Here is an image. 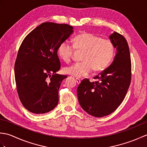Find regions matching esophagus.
Here are the masks:
<instances>
[{
    "label": "esophagus",
    "instance_id": "34e87169",
    "mask_svg": "<svg viewBox=\"0 0 147 147\" xmlns=\"http://www.w3.org/2000/svg\"><path fill=\"white\" fill-rule=\"evenodd\" d=\"M76 82H77V83H78V84H80V83H81V80H80V79H78V78H76Z\"/></svg>",
    "mask_w": 147,
    "mask_h": 147
}]
</instances>
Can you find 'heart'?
<instances>
[{
  "label": "heart",
  "mask_w": 147,
  "mask_h": 147,
  "mask_svg": "<svg viewBox=\"0 0 147 147\" xmlns=\"http://www.w3.org/2000/svg\"><path fill=\"white\" fill-rule=\"evenodd\" d=\"M74 49L77 51H83L82 62L65 67V74L76 78L86 76L93 71L98 73L105 70L115 54V47L112 41L103 39L95 34L84 32L73 38V47L68 41L61 42L57 48V55L65 62H69L73 57Z\"/></svg>",
  "instance_id": "obj_1"
}]
</instances>
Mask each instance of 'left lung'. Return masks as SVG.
Listing matches in <instances>:
<instances>
[{"label": "left lung", "instance_id": "1", "mask_svg": "<svg viewBox=\"0 0 147 147\" xmlns=\"http://www.w3.org/2000/svg\"><path fill=\"white\" fill-rule=\"evenodd\" d=\"M109 38L116 49L111 64L95 77L98 82L85 79L77 88L81 107L96 117L106 116L116 110L125 98L131 83V64L126 40L115 32Z\"/></svg>", "mask_w": 147, "mask_h": 147}]
</instances>
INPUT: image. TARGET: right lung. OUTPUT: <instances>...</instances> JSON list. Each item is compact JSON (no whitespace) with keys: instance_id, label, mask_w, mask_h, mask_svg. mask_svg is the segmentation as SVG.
<instances>
[{"instance_id":"1","label":"right lung","mask_w":147,"mask_h":147,"mask_svg":"<svg viewBox=\"0 0 147 147\" xmlns=\"http://www.w3.org/2000/svg\"><path fill=\"white\" fill-rule=\"evenodd\" d=\"M73 33L67 24L47 22L32 31L22 42L14 65L17 91L22 104L34 114L53 110L59 90L67 76L56 74L61 67L59 44Z\"/></svg>"}]
</instances>
